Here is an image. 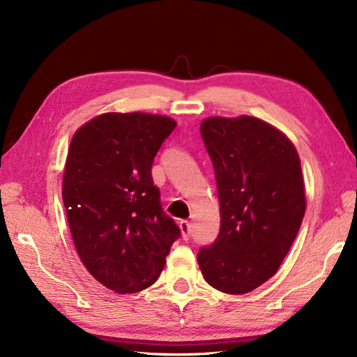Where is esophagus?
I'll return each mask as SVG.
<instances>
[{"label":"esophagus","mask_w":357,"mask_h":357,"mask_svg":"<svg viewBox=\"0 0 357 357\" xmlns=\"http://www.w3.org/2000/svg\"><path fill=\"white\" fill-rule=\"evenodd\" d=\"M180 229H181V234H183V238L189 240L190 232H192L190 222H189V220H181V222H180Z\"/></svg>","instance_id":"1"}]
</instances>
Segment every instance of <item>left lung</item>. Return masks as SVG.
<instances>
[{
  "label": "left lung",
  "mask_w": 357,
  "mask_h": 357,
  "mask_svg": "<svg viewBox=\"0 0 357 357\" xmlns=\"http://www.w3.org/2000/svg\"><path fill=\"white\" fill-rule=\"evenodd\" d=\"M220 202V232L201 247L207 283L241 295L271 278L294 244L305 214L295 146L252 116L208 117L201 125Z\"/></svg>",
  "instance_id": "left-lung-1"
}]
</instances>
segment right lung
Returning <instances> with one entry per match:
<instances>
[{
    "label": "right lung",
    "instance_id": "obj_1",
    "mask_svg": "<svg viewBox=\"0 0 357 357\" xmlns=\"http://www.w3.org/2000/svg\"><path fill=\"white\" fill-rule=\"evenodd\" d=\"M176 125L159 114L105 113L71 139L62 199L73 241L93 278L117 294L152 286L181 234L152 180Z\"/></svg>",
    "mask_w": 357,
    "mask_h": 357
}]
</instances>
